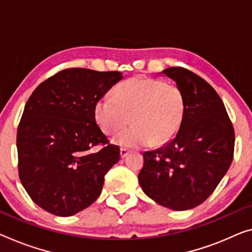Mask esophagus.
Listing matches in <instances>:
<instances>
[{"label":"esophagus","instance_id":"1","mask_svg":"<svg viewBox=\"0 0 252 252\" xmlns=\"http://www.w3.org/2000/svg\"><path fill=\"white\" fill-rule=\"evenodd\" d=\"M127 154H128V151L126 149H121V157L122 158H125L127 157Z\"/></svg>","mask_w":252,"mask_h":252}]
</instances>
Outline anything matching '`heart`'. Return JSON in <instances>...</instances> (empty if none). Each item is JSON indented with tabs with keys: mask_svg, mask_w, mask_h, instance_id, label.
I'll list each match as a JSON object with an SVG mask.
<instances>
[{
	"mask_svg": "<svg viewBox=\"0 0 252 252\" xmlns=\"http://www.w3.org/2000/svg\"><path fill=\"white\" fill-rule=\"evenodd\" d=\"M186 99L176 84L157 79L131 77L95 104V119L103 133L113 135L128 124L130 128L114 138L125 148L162 145L176 136L183 123Z\"/></svg>",
	"mask_w": 252,
	"mask_h": 252,
	"instance_id": "b5f03b06",
	"label": "heart"
}]
</instances>
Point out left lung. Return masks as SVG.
Instances as JSON below:
<instances>
[{"label":"left lung","instance_id":"obj_1","mask_svg":"<svg viewBox=\"0 0 252 252\" xmlns=\"http://www.w3.org/2000/svg\"><path fill=\"white\" fill-rule=\"evenodd\" d=\"M183 90L186 109L175 137L143 153L139 185L154 202L175 211L204 203L225 176L234 152V129L222 99L202 77L184 67L163 72Z\"/></svg>","mask_w":252,"mask_h":252}]
</instances>
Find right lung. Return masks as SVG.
<instances>
[{"mask_svg": "<svg viewBox=\"0 0 252 252\" xmlns=\"http://www.w3.org/2000/svg\"><path fill=\"white\" fill-rule=\"evenodd\" d=\"M122 79L116 71L66 68L30 95L18 127V169L26 191L42 210L71 216L100 196L121 150L96 125L94 109Z\"/></svg>", "mask_w": 252, "mask_h": 252, "instance_id": "add662e5", "label": "right lung"}]
</instances>
